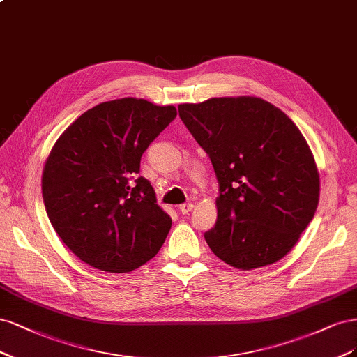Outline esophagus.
I'll list each match as a JSON object with an SVG mask.
<instances>
[{
  "mask_svg": "<svg viewBox=\"0 0 357 357\" xmlns=\"http://www.w3.org/2000/svg\"><path fill=\"white\" fill-rule=\"evenodd\" d=\"M192 208H194L192 203H183V204L179 206V212H181L182 215H187L188 212L192 211Z\"/></svg>",
  "mask_w": 357,
  "mask_h": 357,
  "instance_id": "1",
  "label": "esophagus"
}]
</instances>
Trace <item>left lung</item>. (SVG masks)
Returning a JSON list of instances; mask_svg holds the SVG:
<instances>
[{
    "label": "left lung",
    "instance_id": "8db88e82",
    "mask_svg": "<svg viewBox=\"0 0 357 357\" xmlns=\"http://www.w3.org/2000/svg\"><path fill=\"white\" fill-rule=\"evenodd\" d=\"M178 109L220 183L216 224L204 233L213 254L241 270L282 259L319 203V172L300 129L259 98H212Z\"/></svg>",
    "mask_w": 357,
    "mask_h": 357
}]
</instances>
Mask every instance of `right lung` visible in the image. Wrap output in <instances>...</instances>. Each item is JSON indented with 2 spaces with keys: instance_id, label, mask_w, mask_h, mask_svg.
<instances>
[{
  "instance_id": "add662e5",
  "label": "right lung",
  "mask_w": 357,
  "mask_h": 357,
  "mask_svg": "<svg viewBox=\"0 0 357 357\" xmlns=\"http://www.w3.org/2000/svg\"><path fill=\"white\" fill-rule=\"evenodd\" d=\"M176 117L144 99L103 102L82 114L54 144L43 199L56 233L89 266L129 273L157 255L172 225L157 204L141 157Z\"/></svg>"
}]
</instances>
